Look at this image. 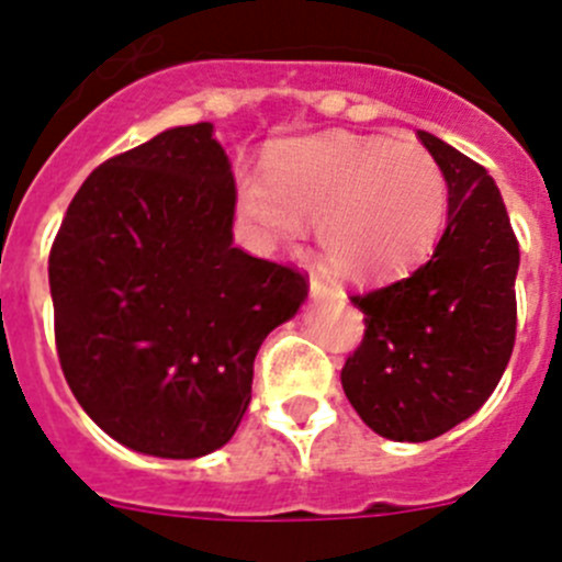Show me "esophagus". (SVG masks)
<instances>
[{
  "instance_id": "esophagus-1",
  "label": "esophagus",
  "mask_w": 562,
  "mask_h": 562,
  "mask_svg": "<svg viewBox=\"0 0 562 562\" xmlns=\"http://www.w3.org/2000/svg\"><path fill=\"white\" fill-rule=\"evenodd\" d=\"M310 295L315 297V301H324V297H335L337 292L329 290V286H326L324 281H317V278H310Z\"/></svg>"
}]
</instances>
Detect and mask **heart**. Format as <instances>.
I'll use <instances>...</instances> for the list:
<instances>
[{
    "label": "heart",
    "instance_id": "obj_1",
    "mask_svg": "<svg viewBox=\"0 0 562 562\" xmlns=\"http://www.w3.org/2000/svg\"><path fill=\"white\" fill-rule=\"evenodd\" d=\"M238 202L265 245L297 241L315 220L326 265L369 284L434 250L448 220V180L419 143L329 132L284 143L270 173L241 180Z\"/></svg>",
    "mask_w": 562,
    "mask_h": 562
}]
</instances>
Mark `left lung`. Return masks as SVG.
<instances>
[{"label":"left lung","instance_id":"1","mask_svg":"<svg viewBox=\"0 0 562 562\" xmlns=\"http://www.w3.org/2000/svg\"><path fill=\"white\" fill-rule=\"evenodd\" d=\"M448 180V225L428 265L355 295L366 315L342 391L374 434L428 441L490 400L513 357L520 252L498 186L436 134L419 132Z\"/></svg>","mask_w":562,"mask_h":562}]
</instances>
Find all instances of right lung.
Masks as SVG:
<instances>
[{
	"instance_id": "1",
	"label": "right lung",
	"mask_w": 562,
	"mask_h": 562,
	"mask_svg": "<svg viewBox=\"0 0 562 562\" xmlns=\"http://www.w3.org/2000/svg\"><path fill=\"white\" fill-rule=\"evenodd\" d=\"M236 182L213 123L166 128L78 188L53 250L64 376L137 453L200 459L236 434L265 337L306 281L233 247Z\"/></svg>"
}]
</instances>
